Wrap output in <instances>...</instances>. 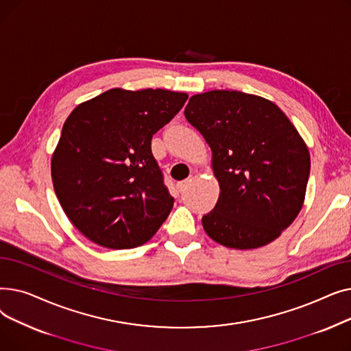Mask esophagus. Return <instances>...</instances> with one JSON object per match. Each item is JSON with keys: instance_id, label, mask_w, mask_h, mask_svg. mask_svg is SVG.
I'll use <instances>...</instances> for the list:
<instances>
[{"instance_id": "1", "label": "esophagus", "mask_w": 351, "mask_h": 351, "mask_svg": "<svg viewBox=\"0 0 351 351\" xmlns=\"http://www.w3.org/2000/svg\"><path fill=\"white\" fill-rule=\"evenodd\" d=\"M189 183H191V179H185V180L179 182L178 185H176V188H178L179 192H183V191H185V189L189 186Z\"/></svg>"}]
</instances>
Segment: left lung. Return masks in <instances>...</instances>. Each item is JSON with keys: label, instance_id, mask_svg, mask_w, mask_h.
<instances>
[{"label": "left lung", "instance_id": "obj_1", "mask_svg": "<svg viewBox=\"0 0 351 351\" xmlns=\"http://www.w3.org/2000/svg\"><path fill=\"white\" fill-rule=\"evenodd\" d=\"M185 117L209 143L220 185L205 232L232 249L273 242L306 195L310 155L298 129L273 102L239 90L193 95Z\"/></svg>", "mask_w": 351, "mask_h": 351}]
</instances>
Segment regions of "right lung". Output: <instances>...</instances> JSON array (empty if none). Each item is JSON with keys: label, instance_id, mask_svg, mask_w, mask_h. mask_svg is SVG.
<instances>
[{"label": "right lung", "instance_id": "1", "mask_svg": "<svg viewBox=\"0 0 351 351\" xmlns=\"http://www.w3.org/2000/svg\"><path fill=\"white\" fill-rule=\"evenodd\" d=\"M188 99L166 89H109L64 123L51 172L60 204L84 236L108 249L146 243L173 208L152 136Z\"/></svg>", "mask_w": 351, "mask_h": 351}]
</instances>
